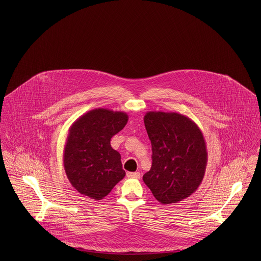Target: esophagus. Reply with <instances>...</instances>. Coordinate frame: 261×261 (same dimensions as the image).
Returning <instances> with one entry per match:
<instances>
[{"mask_svg": "<svg viewBox=\"0 0 261 261\" xmlns=\"http://www.w3.org/2000/svg\"><path fill=\"white\" fill-rule=\"evenodd\" d=\"M126 176L128 178H134V179H140L141 178L140 172H127Z\"/></svg>", "mask_w": 261, "mask_h": 261, "instance_id": "esophagus-1", "label": "esophagus"}]
</instances>
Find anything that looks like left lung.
I'll return each instance as SVG.
<instances>
[{"mask_svg": "<svg viewBox=\"0 0 261 261\" xmlns=\"http://www.w3.org/2000/svg\"><path fill=\"white\" fill-rule=\"evenodd\" d=\"M144 125L152 145V166L142 180L164 205L179 203L197 190L207 152L197 124L175 112H147Z\"/></svg>", "mask_w": 261, "mask_h": 261, "instance_id": "1", "label": "left lung"}]
</instances>
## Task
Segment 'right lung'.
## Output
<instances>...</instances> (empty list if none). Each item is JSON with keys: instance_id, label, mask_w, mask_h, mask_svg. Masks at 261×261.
I'll use <instances>...</instances> for the list:
<instances>
[{"instance_id": "1", "label": "right lung", "mask_w": 261, "mask_h": 261, "mask_svg": "<svg viewBox=\"0 0 261 261\" xmlns=\"http://www.w3.org/2000/svg\"><path fill=\"white\" fill-rule=\"evenodd\" d=\"M127 121L124 112L97 108L82 115L70 127L64 169L79 193L101 200L124 178L120 154L112 148L110 141Z\"/></svg>"}]
</instances>
